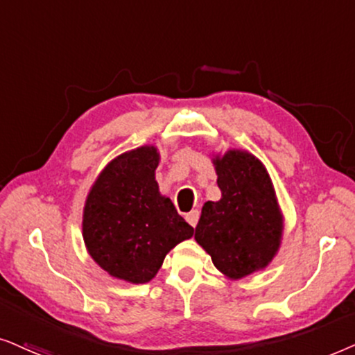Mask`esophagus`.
Returning <instances> with one entry per match:
<instances>
[{"mask_svg": "<svg viewBox=\"0 0 355 355\" xmlns=\"http://www.w3.org/2000/svg\"><path fill=\"white\" fill-rule=\"evenodd\" d=\"M185 219H187V222H188V224H190L191 227H196V224H198V219H200V211H198V209H193L191 212H188Z\"/></svg>", "mask_w": 355, "mask_h": 355, "instance_id": "1", "label": "esophagus"}]
</instances>
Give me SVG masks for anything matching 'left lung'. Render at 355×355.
<instances>
[{"label": "left lung", "instance_id": "8db88e82", "mask_svg": "<svg viewBox=\"0 0 355 355\" xmlns=\"http://www.w3.org/2000/svg\"><path fill=\"white\" fill-rule=\"evenodd\" d=\"M219 201H206L195 240L214 266L237 281L261 271L279 252L284 217L266 167L253 154L229 149L212 157Z\"/></svg>", "mask_w": 355, "mask_h": 355}]
</instances>
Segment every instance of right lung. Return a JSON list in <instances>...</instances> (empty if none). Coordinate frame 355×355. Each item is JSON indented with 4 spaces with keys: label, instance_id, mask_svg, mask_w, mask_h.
I'll return each instance as SVG.
<instances>
[{
    "label": "right lung",
    "instance_id": "add662e5",
    "mask_svg": "<svg viewBox=\"0 0 355 355\" xmlns=\"http://www.w3.org/2000/svg\"><path fill=\"white\" fill-rule=\"evenodd\" d=\"M160 154L141 146L110 160L86 198L83 239L91 258L112 277L144 284L193 227L155 182Z\"/></svg>",
    "mask_w": 355,
    "mask_h": 355
}]
</instances>
